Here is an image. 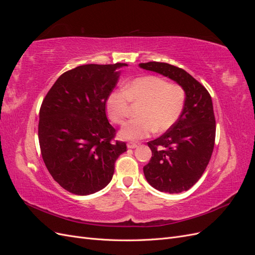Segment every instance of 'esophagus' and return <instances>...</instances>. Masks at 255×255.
<instances>
[{"label": "esophagus", "instance_id": "esophagus-1", "mask_svg": "<svg viewBox=\"0 0 255 255\" xmlns=\"http://www.w3.org/2000/svg\"><path fill=\"white\" fill-rule=\"evenodd\" d=\"M128 149H135V148H137V143H135V142H128Z\"/></svg>", "mask_w": 255, "mask_h": 255}]
</instances>
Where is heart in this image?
Wrapping results in <instances>:
<instances>
[{
    "instance_id": "obj_1",
    "label": "heart",
    "mask_w": 255,
    "mask_h": 255,
    "mask_svg": "<svg viewBox=\"0 0 255 255\" xmlns=\"http://www.w3.org/2000/svg\"><path fill=\"white\" fill-rule=\"evenodd\" d=\"M185 91L177 84H168L159 76L144 75L114 90L106 99L105 109L110 119L121 125L128 115V100L143 102L140 118L128 121L119 132L123 140L138 141L155 130L165 132L180 118L185 104Z\"/></svg>"
}]
</instances>
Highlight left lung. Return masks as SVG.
<instances>
[{
    "label": "left lung",
    "mask_w": 255,
    "mask_h": 255,
    "mask_svg": "<svg viewBox=\"0 0 255 255\" xmlns=\"http://www.w3.org/2000/svg\"><path fill=\"white\" fill-rule=\"evenodd\" d=\"M139 67L174 81L186 96L180 118L164 135L148 142L152 157L143 167L145 180L153 188L179 194L194 186L211 159L216 135L212 98L181 68L157 61Z\"/></svg>",
    "instance_id": "8db88e82"
}]
</instances>
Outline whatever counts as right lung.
<instances>
[{
    "label": "right lung",
    "mask_w": 255,
    "mask_h": 255,
    "mask_svg": "<svg viewBox=\"0 0 255 255\" xmlns=\"http://www.w3.org/2000/svg\"><path fill=\"white\" fill-rule=\"evenodd\" d=\"M128 64L83 65L61 74L42 101L38 138L50 174L79 196L103 189L113 179L115 161L127 151L114 141L115 128L105 103Z\"/></svg>",
    "instance_id": "obj_1"
}]
</instances>
